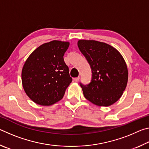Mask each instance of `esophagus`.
<instances>
[{"label":"esophagus","mask_w":149,"mask_h":149,"mask_svg":"<svg viewBox=\"0 0 149 149\" xmlns=\"http://www.w3.org/2000/svg\"><path fill=\"white\" fill-rule=\"evenodd\" d=\"M74 81L75 82H78L79 81V77H75L74 78Z\"/></svg>","instance_id":"34e87169"}]
</instances>
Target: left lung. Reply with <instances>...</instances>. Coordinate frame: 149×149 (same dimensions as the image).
<instances>
[{"mask_svg":"<svg viewBox=\"0 0 149 149\" xmlns=\"http://www.w3.org/2000/svg\"><path fill=\"white\" fill-rule=\"evenodd\" d=\"M80 51L91 67L92 80L81 84L85 99L99 107H109L122 97L128 80L124 58L118 50L104 42L80 39Z\"/></svg>","mask_w":149,"mask_h":149,"instance_id":"8db88e82","label":"left lung"}]
</instances>
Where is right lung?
Listing matches in <instances>:
<instances>
[{
    "label": "right lung",
    "instance_id": "obj_1",
    "mask_svg": "<svg viewBox=\"0 0 149 149\" xmlns=\"http://www.w3.org/2000/svg\"><path fill=\"white\" fill-rule=\"evenodd\" d=\"M70 42L54 40L40 45L27 58L22 71L26 95L37 104L50 106L60 101L72 82L64 54Z\"/></svg>",
    "mask_w": 149,
    "mask_h": 149
}]
</instances>
